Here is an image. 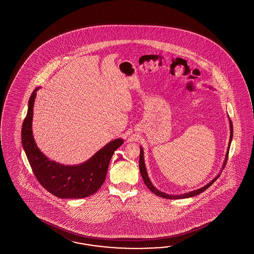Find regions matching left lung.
Masks as SVG:
<instances>
[{
	"instance_id": "obj_1",
	"label": "left lung",
	"mask_w": 254,
	"mask_h": 254,
	"mask_svg": "<svg viewBox=\"0 0 254 254\" xmlns=\"http://www.w3.org/2000/svg\"><path fill=\"white\" fill-rule=\"evenodd\" d=\"M230 127H231V135H230V141H229V149H230V144H231V142H232V134H233V128H232V123L231 120H230ZM229 149H228V151H227L225 162H224V164H223V169H224L225 165H226L227 160H228V155H229V151H230ZM139 168H140L141 177L143 179V182H144V184H145L146 186L148 187V189L150 190L151 191H152L154 194L158 195V196L162 197V198L171 199V200H173V199H184V198H190V197H193V196H196L197 194H200V193H201L202 191H204L205 190L208 189V188L211 186V184H213V183L215 182L216 180L218 179V177L220 176V175H218L216 178L213 179V180L211 181L210 184H207V185H205L204 187H202V188H200V189L196 190L190 191V192H188V193H184V194L169 195L166 194V193H163L162 191H160L159 190H157L156 188L151 184V181H150V179L148 177V174H147V172H146L145 164H144V160H143V151H142V149H141V148H140Z\"/></svg>"
}]
</instances>
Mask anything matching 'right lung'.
<instances>
[{
    "label": "right lung",
    "instance_id": "obj_1",
    "mask_svg": "<svg viewBox=\"0 0 254 254\" xmlns=\"http://www.w3.org/2000/svg\"><path fill=\"white\" fill-rule=\"evenodd\" d=\"M39 88L33 91L22 128V143L35 178L50 193L63 199H79L93 194L103 185L109 163L123 139L109 142L86 162L76 166H64L44 156L37 148L32 130L33 104Z\"/></svg>",
    "mask_w": 254,
    "mask_h": 254
}]
</instances>
